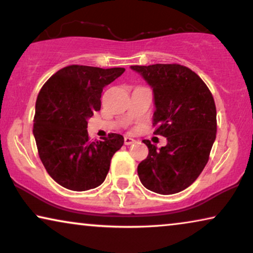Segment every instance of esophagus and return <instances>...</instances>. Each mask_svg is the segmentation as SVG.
Returning <instances> with one entry per match:
<instances>
[{
  "mask_svg": "<svg viewBox=\"0 0 253 253\" xmlns=\"http://www.w3.org/2000/svg\"><path fill=\"white\" fill-rule=\"evenodd\" d=\"M134 143V139L133 138H131V137H124V144L126 145H131V144H133Z\"/></svg>",
  "mask_w": 253,
  "mask_h": 253,
  "instance_id": "1",
  "label": "esophagus"
}]
</instances>
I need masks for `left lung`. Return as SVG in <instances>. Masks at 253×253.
Here are the masks:
<instances>
[{
  "label": "left lung",
  "mask_w": 253,
  "mask_h": 253,
  "mask_svg": "<svg viewBox=\"0 0 253 253\" xmlns=\"http://www.w3.org/2000/svg\"><path fill=\"white\" fill-rule=\"evenodd\" d=\"M153 91L155 134L167 138L158 148L143 140L148 155L138 165L145 188L172 195L188 188L205 168L216 137L212 93L196 72L179 64L131 65Z\"/></svg>",
  "instance_id": "left-lung-1"
}]
</instances>
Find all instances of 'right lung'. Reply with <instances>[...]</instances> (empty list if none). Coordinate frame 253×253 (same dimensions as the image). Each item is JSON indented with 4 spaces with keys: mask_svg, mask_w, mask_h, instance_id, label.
<instances>
[{
    "mask_svg": "<svg viewBox=\"0 0 253 253\" xmlns=\"http://www.w3.org/2000/svg\"><path fill=\"white\" fill-rule=\"evenodd\" d=\"M124 68L69 65L42 86L36 102L33 134L39 157L58 184L72 191L94 189L105 181L113 155L122 147V134L89 141L87 121L101 108L105 86Z\"/></svg>",
    "mask_w": 253,
    "mask_h": 253,
    "instance_id": "right-lung-1",
    "label": "right lung"
}]
</instances>
